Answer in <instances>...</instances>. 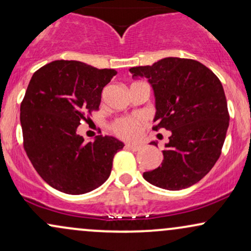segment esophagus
<instances>
[{"instance_id":"esophagus-1","label":"esophagus","mask_w":251,"mask_h":251,"mask_svg":"<svg viewBox=\"0 0 251 251\" xmlns=\"http://www.w3.org/2000/svg\"><path fill=\"white\" fill-rule=\"evenodd\" d=\"M126 147L132 151H139L141 149L140 144H134V143H126Z\"/></svg>"}]
</instances>
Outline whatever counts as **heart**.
Listing matches in <instances>:
<instances>
[{
  "mask_svg": "<svg viewBox=\"0 0 251 251\" xmlns=\"http://www.w3.org/2000/svg\"><path fill=\"white\" fill-rule=\"evenodd\" d=\"M141 119L140 118H120L114 122L113 131L124 138H133L139 133Z\"/></svg>",
  "mask_w": 251,
  "mask_h": 251,
  "instance_id": "b5f03b06",
  "label": "heart"
}]
</instances>
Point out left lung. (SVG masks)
Instances as JSON below:
<instances>
[{
    "label": "left lung",
    "instance_id": "8db88e82",
    "mask_svg": "<svg viewBox=\"0 0 251 251\" xmlns=\"http://www.w3.org/2000/svg\"><path fill=\"white\" fill-rule=\"evenodd\" d=\"M145 77L155 98V131H171L164 160L144 179L159 188L180 191L199 182L221 154L229 126L225 90L212 70L194 59L167 57L129 69ZM151 145H158L151 141Z\"/></svg>",
    "mask_w": 251,
    "mask_h": 251
}]
</instances>
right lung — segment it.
<instances>
[{"label": "right lung", "mask_w": 251, "mask_h": 251, "mask_svg": "<svg viewBox=\"0 0 251 251\" xmlns=\"http://www.w3.org/2000/svg\"><path fill=\"white\" fill-rule=\"evenodd\" d=\"M116 75L78 60H55L32 75L21 104L24 150L39 176L57 191L85 194L110 176L124 143L107 135L85 143L77 128L99 110L102 89Z\"/></svg>", "instance_id": "right-lung-1"}]
</instances>
